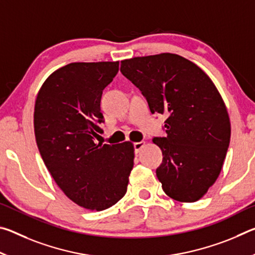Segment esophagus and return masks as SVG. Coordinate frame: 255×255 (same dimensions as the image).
Returning a JSON list of instances; mask_svg holds the SVG:
<instances>
[{"label":"esophagus","mask_w":255,"mask_h":255,"mask_svg":"<svg viewBox=\"0 0 255 255\" xmlns=\"http://www.w3.org/2000/svg\"><path fill=\"white\" fill-rule=\"evenodd\" d=\"M145 146V141H137V143L133 144V147H135V153H139V150Z\"/></svg>","instance_id":"1"}]
</instances>
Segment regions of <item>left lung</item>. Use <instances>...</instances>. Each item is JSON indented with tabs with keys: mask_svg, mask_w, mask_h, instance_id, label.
I'll return each mask as SVG.
<instances>
[{
	"mask_svg": "<svg viewBox=\"0 0 255 255\" xmlns=\"http://www.w3.org/2000/svg\"><path fill=\"white\" fill-rule=\"evenodd\" d=\"M123 74L148 102L152 114L169 116L156 170L163 191L180 202L204 197L221 174L231 139V122L221 93L204 70L170 53L122 60Z\"/></svg>",
	"mask_w": 255,
	"mask_h": 255,
	"instance_id": "8db88e82",
	"label": "left lung"
}]
</instances>
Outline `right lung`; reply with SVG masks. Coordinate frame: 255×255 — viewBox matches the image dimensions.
Listing matches in <instances>:
<instances>
[{
	"mask_svg": "<svg viewBox=\"0 0 255 255\" xmlns=\"http://www.w3.org/2000/svg\"><path fill=\"white\" fill-rule=\"evenodd\" d=\"M119 62L71 63L41 85L34 102L37 146L56 184L85 209L101 211L126 195L133 166L131 141L94 143L102 132V91Z\"/></svg>",
	"mask_w": 255,
	"mask_h": 255,
	"instance_id": "right-lung-1",
	"label": "right lung"
}]
</instances>
